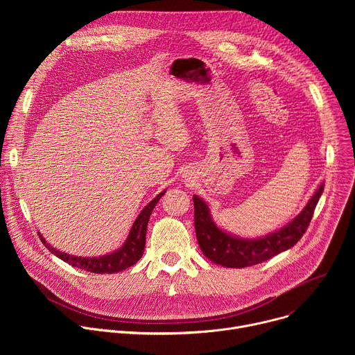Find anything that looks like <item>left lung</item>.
<instances>
[{"label": "left lung", "mask_w": 355, "mask_h": 355, "mask_svg": "<svg viewBox=\"0 0 355 355\" xmlns=\"http://www.w3.org/2000/svg\"><path fill=\"white\" fill-rule=\"evenodd\" d=\"M322 184L308 205L291 223L278 232L260 239H239L222 232L212 220L209 208L200 198L193 195L195 232L202 252L215 264L227 268H244L272 259L279 252L295 245L305 234L313 218L315 208L323 192Z\"/></svg>", "instance_id": "1"}]
</instances>
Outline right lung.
Instances as JSON below:
<instances>
[{
  "instance_id": "add662e5",
  "label": "right lung",
  "mask_w": 355,
  "mask_h": 355,
  "mask_svg": "<svg viewBox=\"0 0 355 355\" xmlns=\"http://www.w3.org/2000/svg\"><path fill=\"white\" fill-rule=\"evenodd\" d=\"M164 193H166V191L160 192L140 212V215L137 216V219L135 220V223L130 229V233H129L125 244L115 252H111V254L99 256V257H76V256L67 254V252H62L60 250H56L55 247L47 244V241L42 237V234H39L40 241L44 244V247L49 251H52L56 257L62 259L63 261L69 263L70 266H73L76 268L85 270V271L94 272V274L119 272V271L136 264L140 260V257L143 256V250H144V244H146V230H147V223H148L150 215H151V212H153L156 204Z\"/></svg>"
}]
</instances>
